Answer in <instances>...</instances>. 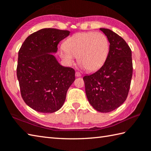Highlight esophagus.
<instances>
[{
    "label": "esophagus",
    "mask_w": 151,
    "mask_h": 151,
    "mask_svg": "<svg viewBox=\"0 0 151 151\" xmlns=\"http://www.w3.org/2000/svg\"><path fill=\"white\" fill-rule=\"evenodd\" d=\"M75 75H76V77H78V76H81V73H80V72L77 71V72H76Z\"/></svg>",
    "instance_id": "obj_1"
}]
</instances>
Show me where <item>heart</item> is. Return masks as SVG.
Wrapping results in <instances>:
<instances>
[{"mask_svg":"<svg viewBox=\"0 0 151 151\" xmlns=\"http://www.w3.org/2000/svg\"><path fill=\"white\" fill-rule=\"evenodd\" d=\"M59 54L67 65L71 66L76 57L84 68L97 71L104 65L108 55L110 44L106 36L101 32H79L69 37Z\"/></svg>","mask_w":151,"mask_h":151,"instance_id":"1","label":"heart"}]
</instances>
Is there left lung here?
<instances>
[{"instance_id": "1", "label": "left lung", "mask_w": 151, "mask_h": 151, "mask_svg": "<svg viewBox=\"0 0 151 151\" xmlns=\"http://www.w3.org/2000/svg\"><path fill=\"white\" fill-rule=\"evenodd\" d=\"M106 36L110 49L104 65L97 71L84 76L86 94L96 110L107 113L126 101L132 76V51L123 38L107 28H100Z\"/></svg>"}]
</instances>
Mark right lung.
<instances>
[{"mask_svg": "<svg viewBox=\"0 0 151 151\" xmlns=\"http://www.w3.org/2000/svg\"><path fill=\"white\" fill-rule=\"evenodd\" d=\"M68 30L43 28L30 34L18 53L17 76L25 103L41 113H53L62 108L75 71L58 62L52 53Z\"/></svg>", "mask_w": 151, "mask_h": 151, "instance_id": "right-lung-1", "label": "right lung"}]
</instances>
